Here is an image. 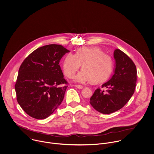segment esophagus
Segmentation results:
<instances>
[{
    "mask_svg": "<svg viewBox=\"0 0 154 154\" xmlns=\"http://www.w3.org/2000/svg\"><path fill=\"white\" fill-rule=\"evenodd\" d=\"M75 87H76V88H77L78 89H83V86H82V85H75Z\"/></svg>",
    "mask_w": 154,
    "mask_h": 154,
    "instance_id": "1",
    "label": "esophagus"
}]
</instances>
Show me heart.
Returning <instances> with one entry per match:
<instances>
[{
  "label": "heart",
  "instance_id": "heart-1",
  "mask_svg": "<svg viewBox=\"0 0 154 154\" xmlns=\"http://www.w3.org/2000/svg\"><path fill=\"white\" fill-rule=\"evenodd\" d=\"M82 65L83 69L75 80L82 83L92 80L94 83L105 82L113 70L112 59L98 47H83L75 54L68 53L62 63L63 72L68 77L73 78Z\"/></svg>",
  "mask_w": 154,
  "mask_h": 154
}]
</instances>
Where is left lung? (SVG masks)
<instances>
[{
  "mask_svg": "<svg viewBox=\"0 0 154 154\" xmlns=\"http://www.w3.org/2000/svg\"><path fill=\"white\" fill-rule=\"evenodd\" d=\"M116 61L115 74L102 85L106 92L96 89L90 98V104L98 112L110 114L122 109L134 93L137 82L136 66L124 52L119 49L114 51Z\"/></svg>",
  "mask_w": 154,
  "mask_h": 154,
  "instance_id": "left-lung-1",
  "label": "left lung"
}]
</instances>
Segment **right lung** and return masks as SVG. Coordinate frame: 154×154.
I'll return each instance as SVG.
<instances>
[{"label": "right lung", "instance_id": "add662e5", "mask_svg": "<svg viewBox=\"0 0 154 154\" xmlns=\"http://www.w3.org/2000/svg\"><path fill=\"white\" fill-rule=\"evenodd\" d=\"M69 51L58 44L41 47L22 62L15 85L17 100L30 116L45 119L62 102L68 82L59 65Z\"/></svg>", "mask_w": 154, "mask_h": 154}]
</instances>
